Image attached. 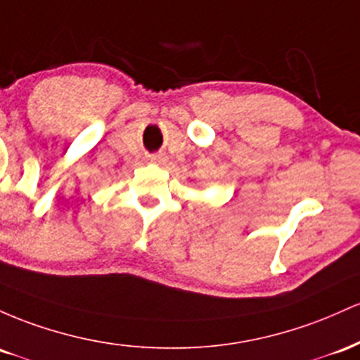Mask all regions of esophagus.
Returning a JSON list of instances; mask_svg holds the SVG:
<instances>
[{"instance_id":"34e87169","label":"esophagus","mask_w":360,"mask_h":360,"mask_svg":"<svg viewBox=\"0 0 360 360\" xmlns=\"http://www.w3.org/2000/svg\"><path fill=\"white\" fill-rule=\"evenodd\" d=\"M151 161L153 163H160V161H163V155H153Z\"/></svg>"}]
</instances>
